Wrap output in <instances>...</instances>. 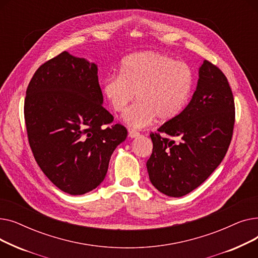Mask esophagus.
<instances>
[{
	"label": "esophagus",
	"instance_id": "34e87169",
	"mask_svg": "<svg viewBox=\"0 0 258 258\" xmlns=\"http://www.w3.org/2000/svg\"><path fill=\"white\" fill-rule=\"evenodd\" d=\"M128 136H130L131 138H137V137H139V136H140V134H139L137 131L131 130V131L128 132Z\"/></svg>",
	"mask_w": 258,
	"mask_h": 258
}]
</instances>
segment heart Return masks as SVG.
Returning <instances> with one entry per match:
<instances>
[{
  "label": "heart",
  "instance_id": "heart-1",
  "mask_svg": "<svg viewBox=\"0 0 258 258\" xmlns=\"http://www.w3.org/2000/svg\"><path fill=\"white\" fill-rule=\"evenodd\" d=\"M194 75L186 63L163 53L144 51L131 54L120 64V74L108 76L102 94L117 113L133 128L152 124L156 117L166 121L178 116L190 96Z\"/></svg>",
  "mask_w": 258,
  "mask_h": 258
}]
</instances>
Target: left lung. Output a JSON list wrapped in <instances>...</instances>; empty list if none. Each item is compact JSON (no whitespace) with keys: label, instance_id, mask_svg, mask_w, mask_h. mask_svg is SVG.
<instances>
[{"label":"left lung","instance_id":"1","mask_svg":"<svg viewBox=\"0 0 258 258\" xmlns=\"http://www.w3.org/2000/svg\"><path fill=\"white\" fill-rule=\"evenodd\" d=\"M234 99L227 77L208 60L199 69L192 98L184 110L151 134L146 167L152 184L165 196L183 197L199 187L223 161L231 142ZM164 133L179 142L160 137Z\"/></svg>","mask_w":258,"mask_h":258}]
</instances>
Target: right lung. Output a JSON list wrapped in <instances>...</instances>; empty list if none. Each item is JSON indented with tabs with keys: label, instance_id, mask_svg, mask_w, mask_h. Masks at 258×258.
<instances>
[{
	"label": "right lung",
	"instance_id": "right-lung-1",
	"mask_svg": "<svg viewBox=\"0 0 258 258\" xmlns=\"http://www.w3.org/2000/svg\"><path fill=\"white\" fill-rule=\"evenodd\" d=\"M97 64L63 51L40 66L26 91L24 115L36 163L72 196L96 188L127 131L102 106Z\"/></svg>",
	"mask_w": 258,
	"mask_h": 258
}]
</instances>
